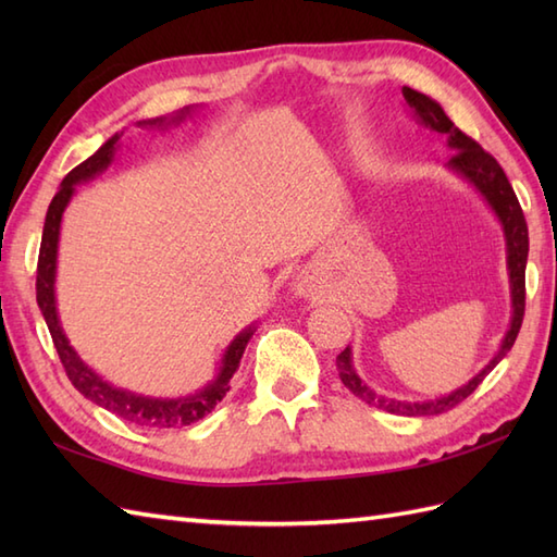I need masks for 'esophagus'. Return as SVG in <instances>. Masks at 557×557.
Masks as SVG:
<instances>
[{"instance_id":"34e87169","label":"esophagus","mask_w":557,"mask_h":557,"mask_svg":"<svg viewBox=\"0 0 557 557\" xmlns=\"http://www.w3.org/2000/svg\"><path fill=\"white\" fill-rule=\"evenodd\" d=\"M299 289V294H304V287H297Z\"/></svg>"}]
</instances>
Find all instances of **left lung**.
<instances>
[{"instance_id": "left-lung-1", "label": "left lung", "mask_w": 557, "mask_h": 557, "mask_svg": "<svg viewBox=\"0 0 557 557\" xmlns=\"http://www.w3.org/2000/svg\"><path fill=\"white\" fill-rule=\"evenodd\" d=\"M401 96H405V102L411 110L413 120H417L421 126L431 128V132L443 134L447 138V148L453 150L455 156H449L445 168L449 172H455L457 176H461L467 184L474 186L476 194L486 200V206L493 210V215L500 222L503 234H505V251H507V277H510V301H512L510 327H507V333L500 342V349L495 351V357L483 366V369L471 377L469 383L435 399H397V397L375 393V389H371L361 381L357 369H354L351 347H347L337 357V371L349 393L363 399L366 405L397 413V417H433V413H443L447 409L457 407L461 399H467L481 385L483 377H486L495 366L503 361L505 354L512 349L524 318V297H527L524 272H527V256H529V230H527L522 206H519V200L512 191L510 182H507L498 160L488 156V152L483 150L474 138L461 134L433 98L423 96V92L407 86L401 88Z\"/></svg>"}]
</instances>
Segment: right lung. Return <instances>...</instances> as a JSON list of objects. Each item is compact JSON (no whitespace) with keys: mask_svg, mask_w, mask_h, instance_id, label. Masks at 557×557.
<instances>
[{"mask_svg":"<svg viewBox=\"0 0 557 557\" xmlns=\"http://www.w3.org/2000/svg\"><path fill=\"white\" fill-rule=\"evenodd\" d=\"M191 112L194 108H184L172 116H158V120L138 122V126L160 128V126L180 124L184 116ZM120 138H122L120 134H114L112 138L104 140V144L92 152L86 162H81L78 168L71 170L62 180V186H59V191L54 194L50 208H47L40 256H38V282H35V289H38V306L47 327H50L52 342L57 347L59 359H62L69 381L83 397L96 401L98 407L116 413V417L128 423L146 425V429H182V425H191L203 419L206 413L215 409L218 401H222V397L230 393V381L236 373V369H239V361L244 357L248 339H251V335L256 333V323L246 325L242 333L230 342L220 359L215 377L200 389H196V393L186 397H148V395L132 393V389L116 387L92 371L90 366L78 357V351L71 347L57 311V292H54L57 251H59V230H62L64 210L71 203V198H74L78 184L96 180L98 174H102L110 168L114 160V152L120 148Z\"/></svg>","mask_w":557,"mask_h":557,"instance_id":"1","label":"right lung"}]
</instances>
